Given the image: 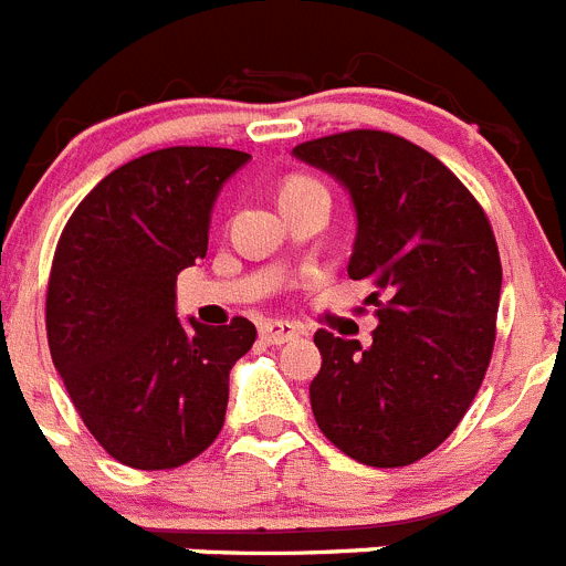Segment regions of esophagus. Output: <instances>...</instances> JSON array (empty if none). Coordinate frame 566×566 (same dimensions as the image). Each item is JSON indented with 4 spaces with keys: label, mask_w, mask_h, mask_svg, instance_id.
I'll use <instances>...</instances> for the list:
<instances>
[{
    "label": "esophagus",
    "mask_w": 566,
    "mask_h": 566,
    "mask_svg": "<svg viewBox=\"0 0 566 566\" xmlns=\"http://www.w3.org/2000/svg\"><path fill=\"white\" fill-rule=\"evenodd\" d=\"M259 335H262V340H268V344H287V340L298 338L302 335V327L298 324H293V321H264L262 327H259Z\"/></svg>",
    "instance_id": "1"
}]
</instances>
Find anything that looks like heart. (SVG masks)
<instances>
[{
  "label": "heart",
  "mask_w": 566,
  "mask_h": 566,
  "mask_svg": "<svg viewBox=\"0 0 566 566\" xmlns=\"http://www.w3.org/2000/svg\"><path fill=\"white\" fill-rule=\"evenodd\" d=\"M313 191H327V188L321 186L315 177L307 175H293L282 182V202L284 200H293V197H302V195H313Z\"/></svg>",
  "instance_id": "b5f03b06"
}]
</instances>
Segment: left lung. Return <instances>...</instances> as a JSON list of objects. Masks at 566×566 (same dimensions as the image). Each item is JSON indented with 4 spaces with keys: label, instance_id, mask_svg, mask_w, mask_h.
I'll return each instance as SVG.
<instances>
[{
    "label": "left lung",
    "instance_id": "obj_1",
    "mask_svg": "<svg viewBox=\"0 0 566 566\" xmlns=\"http://www.w3.org/2000/svg\"><path fill=\"white\" fill-rule=\"evenodd\" d=\"M295 157L353 195L349 279L371 282V346L315 333L318 429L346 457L403 468L460 426L496 340L502 262L476 197L431 151L380 129L315 137Z\"/></svg>",
    "mask_w": 566,
    "mask_h": 566
}]
</instances>
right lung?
I'll use <instances>...</instances> for the list:
<instances>
[{
    "mask_svg": "<svg viewBox=\"0 0 566 566\" xmlns=\"http://www.w3.org/2000/svg\"><path fill=\"white\" fill-rule=\"evenodd\" d=\"M251 155L169 146L106 175L78 202L53 253L48 344L75 411L106 454L171 471L222 431L228 371L256 327H182L175 284L206 256L222 182Z\"/></svg>",
    "mask_w": 566,
    "mask_h": 566,
    "instance_id": "add662e5",
    "label": "right lung"
}]
</instances>
